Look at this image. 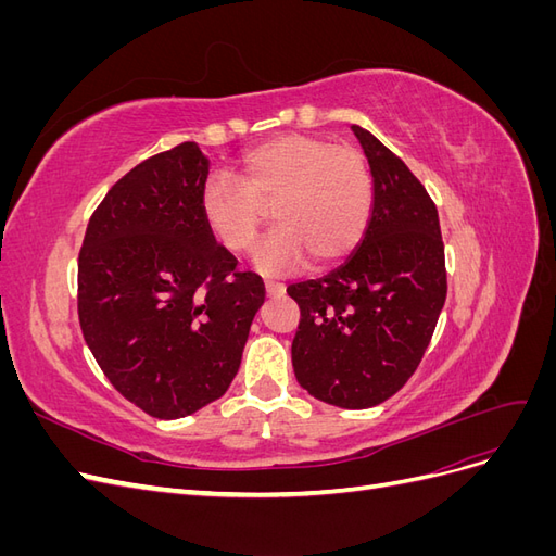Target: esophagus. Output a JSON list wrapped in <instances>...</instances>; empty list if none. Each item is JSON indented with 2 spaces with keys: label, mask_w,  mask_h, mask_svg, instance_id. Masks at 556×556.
<instances>
[{
  "label": "esophagus",
  "mask_w": 556,
  "mask_h": 556,
  "mask_svg": "<svg viewBox=\"0 0 556 556\" xmlns=\"http://www.w3.org/2000/svg\"><path fill=\"white\" fill-rule=\"evenodd\" d=\"M264 290L268 296H282L285 294V285L276 280H264Z\"/></svg>",
  "instance_id": "34e87169"
}]
</instances>
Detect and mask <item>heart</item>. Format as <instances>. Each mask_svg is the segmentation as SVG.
<instances>
[{"label": "heart", "mask_w": 556, "mask_h": 556, "mask_svg": "<svg viewBox=\"0 0 556 556\" xmlns=\"http://www.w3.org/2000/svg\"><path fill=\"white\" fill-rule=\"evenodd\" d=\"M274 206L280 227L255 252L268 274H285L308 257L327 266L362 241L374 208V182L359 150L311 134H280L248 150L239 180L211 174L199 213L213 239L233 255L255 245Z\"/></svg>", "instance_id": "b5f03b06"}]
</instances>
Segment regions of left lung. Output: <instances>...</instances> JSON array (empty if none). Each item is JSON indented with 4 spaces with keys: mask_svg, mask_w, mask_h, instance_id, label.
Here are the masks:
<instances>
[{
    "mask_svg": "<svg viewBox=\"0 0 556 556\" xmlns=\"http://www.w3.org/2000/svg\"><path fill=\"white\" fill-rule=\"evenodd\" d=\"M374 176V211L345 264L288 294L301 319L292 341L299 384L339 408L396 394L425 357L445 304L439 211L425 185L371 131L352 125Z\"/></svg>",
    "mask_w": 556,
    "mask_h": 556,
    "instance_id": "obj_1",
    "label": "left lung"
}]
</instances>
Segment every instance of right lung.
<instances>
[{
	"label": "right lung",
	"instance_id": "1",
	"mask_svg": "<svg viewBox=\"0 0 556 556\" xmlns=\"http://www.w3.org/2000/svg\"><path fill=\"white\" fill-rule=\"evenodd\" d=\"M206 178L192 141L148 157L106 192L78 252L83 339L115 390L160 419L227 392L264 304L262 278L201 220Z\"/></svg>",
	"mask_w": 556,
	"mask_h": 556
}]
</instances>
